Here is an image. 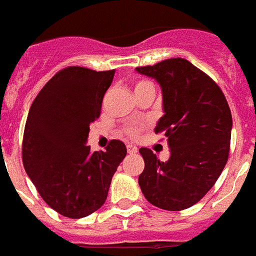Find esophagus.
Listing matches in <instances>:
<instances>
[{"instance_id":"1","label":"esophagus","mask_w":256,"mask_h":256,"mask_svg":"<svg viewBox=\"0 0 256 256\" xmlns=\"http://www.w3.org/2000/svg\"><path fill=\"white\" fill-rule=\"evenodd\" d=\"M126 148H128V154H136V152H138L136 146H134V145H128Z\"/></svg>"}]
</instances>
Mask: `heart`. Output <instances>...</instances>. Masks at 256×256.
I'll return each mask as SVG.
<instances>
[{"label":"heart","mask_w":256,"mask_h":256,"mask_svg":"<svg viewBox=\"0 0 256 256\" xmlns=\"http://www.w3.org/2000/svg\"><path fill=\"white\" fill-rule=\"evenodd\" d=\"M146 84H150L149 82H138V83H136V88H138V87H142V86H146ZM126 132H128V136H138V134H140V128H128V130H126Z\"/></svg>","instance_id":"obj_1"}]
</instances>
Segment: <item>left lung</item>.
Instances as JSON below:
<instances>
[{"mask_svg": "<svg viewBox=\"0 0 256 256\" xmlns=\"http://www.w3.org/2000/svg\"><path fill=\"white\" fill-rule=\"evenodd\" d=\"M158 82L165 114L154 128L170 148L166 162L148 148L138 184L146 200L166 210L198 202L222 174L230 153L232 115L223 91L210 76L181 58L136 68Z\"/></svg>", "mask_w": 256, "mask_h": 256, "instance_id": "8db88e82", "label": "left lung"}]
</instances>
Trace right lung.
Here are the masks:
<instances>
[{
  "label": "right lung",
  "instance_id": "add662e5",
  "mask_svg": "<svg viewBox=\"0 0 256 256\" xmlns=\"http://www.w3.org/2000/svg\"><path fill=\"white\" fill-rule=\"evenodd\" d=\"M114 74L64 68L29 108L22 140L25 172L42 200L66 218H86L104 204L111 178L128 153L118 140L110 141L106 152L92 153L86 145Z\"/></svg>",
  "mask_w": 256,
  "mask_h": 256
}]
</instances>
